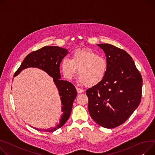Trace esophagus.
Here are the masks:
<instances>
[{
	"label": "esophagus",
	"mask_w": 155,
	"mask_h": 155,
	"mask_svg": "<svg viewBox=\"0 0 155 155\" xmlns=\"http://www.w3.org/2000/svg\"><path fill=\"white\" fill-rule=\"evenodd\" d=\"M76 89H77V92L78 93V94H81V93L84 92V90L83 89H81V88H78V87H77Z\"/></svg>",
	"instance_id": "1"
}]
</instances>
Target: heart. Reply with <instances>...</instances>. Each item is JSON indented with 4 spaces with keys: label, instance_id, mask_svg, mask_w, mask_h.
I'll return each instance as SVG.
<instances>
[{
    "label": "heart",
    "instance_id": "heart-1",
    "mask_svg": "<svg viewBox=\"0 0 155 155\" xmlns=\"http://www.w3.org/2000/svg\"><path fill=\"white\" fill-rule=\"evenodd\" d=\"M107 60L90 48L75 50L71 59L65 57L60 64V69L64 77L70 80L77 71V81L80 85L95 86L104 80L108 71Z\"/></svg>",
    "mask_w": 155,
    "mask_h": 155
}]
</instances>
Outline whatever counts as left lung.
<instances>
[{"label": "left lung", "mask_w": 155, "mask_h": 155, "mask_svg": "<svg viewBox=\"0 0 155 155\" xmlns=\"http://www.w3.org/2000/svg\"><path fill=\"white\" fill-rule=\"evenodd\" d=\"M98 46L104 51L108 68L101 83L87 90L88 108L98 125L113 128L125 123L139 106L143 80L126 51L108 44Z\"/></svg>", "instance_id": "8db88e82"}]
</instances>
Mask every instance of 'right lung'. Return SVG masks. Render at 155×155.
<instances>
[{
  "mask_svg": "<svg viewBox=\"0 0 155 155\" xmlns=\"http://www.w3.org/2000/svg\"><path fill=\"white\" fill-rule=\"evenodd\" d=\"M68 53V50L66 48L56 46L44 47L27 55L14 74L15 77L25 68L35 67L44 70L53 78L54 84L59 92L63 114L61 116L58 124L54 128L44 130V131L46 132H54L65 124L70 116L72 105L77 97L75 86L67 80H61L60 65ZM34 128L38 131L42 130L40 128Z\"/></svg>",
  "mask_w": 155,
  "mask_h": 155,
  "instance_id": "1",
  "label": "right lung"
}]
</instances>
